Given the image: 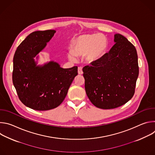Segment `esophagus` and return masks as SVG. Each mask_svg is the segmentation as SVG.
I'll return each instance as SVG.
<instances>
[{
    "instance_id": "1",
    "label": "esophagus",
    "mask_w": 155,
    "mask_h": 155,
    "mask_svg": "<svg viewBox=\"0 0 155 155\" xmlns=\"http://www.w3.org/2000/svg\"><path fill=\"white\" fill-rule=\"evenodd\" d=\"M78 73L79 75H82L83 74V71H82V68L79 67L78 68Z\"/></svg>"
}]
</instances>
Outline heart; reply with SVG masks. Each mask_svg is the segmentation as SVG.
I'll return each mask as SVG.
<instances>
[{
  "mask_svg": "<svg viewBox=\"0 0 155 155\" xmlns=\"http://www.w3.org/2000/svg\"><path fill=\"white\" fill-rule=\"evenodd\" d=\"M107 47L106 39L102 35H81L74 40L68 58L71 61H74L76 57H84L87 64H92L102 58Z\"/></svg>",
  "mask_w": 155,
  "mask_h": 155,
  "instance_id": "b5f03b06",
  "label": "heart"
}]
</instances>
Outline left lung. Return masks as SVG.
Listing matches in <instances>:
<instances>
[{"instance_id":"8db88e82","label":"left lung","mask_w":155,"mask_h":155,"mask_svg":"<svg viewBox=\"0 0 155 155\" xmlns=\"http://www.w3.org/2000/svg\"><path fill=\"white\" fill-rule=\"evenodd\" d=\"M115 45L97 62L83 68L86 93L97 108L112 109L134 96L139 76L136 49L123 35H114Z\"/></svg>"}]
</instances>
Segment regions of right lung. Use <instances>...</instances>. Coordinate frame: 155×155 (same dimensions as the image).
Returning <instances> with one entry per match:
<instances>
[{
    "label": "right lung",
    "instance_id": "add662e5",
    "mask_svg": "<svg viewBox=\"0 0 155 155\" xmlns=\"http://www.w3.org/2000/svg\"><path fill=\"white\" fill-rule=\"evenodd\" d=\"M55 30L30 34L17 48L13 57V83L20 101L26 107L45 111L58 107L78 74L77 66L60 67L50 61L38 64V53L45 49Z\"/></svg>",
    "mask_w": 155,
    "mask_h": 155
}]
</instances>
